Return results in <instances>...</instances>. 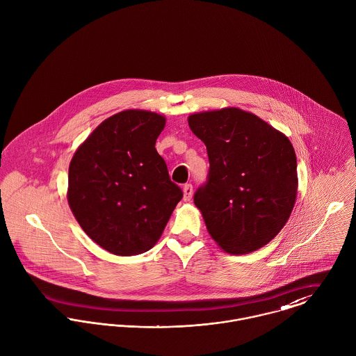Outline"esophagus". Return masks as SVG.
I'll use <instances>...</instances> for the list:
<instances>
[{"instance_id":"obj_1","label":"esophagus","mask_w":356,"mask_h":356,"mask_svg":"<svg viewBox=\"0 0 356 356\" xmlns=\"http://www.w3.org/2000/svg\"><path fill=\"white\" fill-rule=\"evenodd\" d=\"M183 194H184L183 199H184L186 202H190L191 197H193V186H191V184H186V186L183 187Z\"/></svg>"}]
</instances>
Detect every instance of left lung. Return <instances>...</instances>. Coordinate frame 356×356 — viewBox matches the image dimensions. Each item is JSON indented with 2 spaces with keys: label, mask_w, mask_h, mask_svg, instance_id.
I'll list each match as a JSON object with an SVG mask.
<instances>
[{
  "label": "left lung",
  "mask_w": 356,
  "mask_h": 356,
  "mask_svg": "<svg viewBox=\"0 0 356 356\" xmlns=\"http://www.w3.org/2000/svg\"><path fill=\"white\" fill-rule=\"evenodd\" d=\"M191 131L206 145L209 176L194 203L207 232L228 254L266 245L286 224L298 194L289 139L238 108L194 113Z\"/></svg>",
  "instance_id": "obj_1"
}]
</instances>
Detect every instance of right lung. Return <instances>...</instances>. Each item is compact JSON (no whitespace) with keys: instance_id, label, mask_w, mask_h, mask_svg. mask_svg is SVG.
Here are the masks:
<instances>
[{"instance_id":"add662e5","label":"right lung","mask_w":356,"mask_h":356,"mask_svg":"<svg viewBox=\"0 0 356 356\" xmlns=\"http://www.w3.org/2000/svg\"><path fill=\"white\" fill-rule=\"evenodd\" d=\"M166 119L128 109L102 121L68 170V203L87 236L121 257L149 251L183 197L156 140Z\"/></svg>"}]
</instances>
